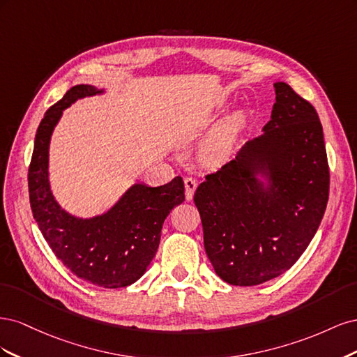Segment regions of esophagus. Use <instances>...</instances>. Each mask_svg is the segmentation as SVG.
<instances>
[{
  "label": "esophagus",
  "mask_w": 357,
  "mask_h": 357,
  "mask_svg": "<svg viewBox=\"0 0 357 357\" xmlns=\"http://www.w3.org/2000/svg\"><path fill=\"white\" fill-rule=\"evenodd\" d=\"M198 186V183L195 178L186 177L185 178V189H186V199L190 201L193 198V193H195V189Z\"/></svg>",
  "instance_id": "34e87169"
}]
</instances>
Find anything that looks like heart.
<instances>
[{
    "mask_svg": "<svg viewBox=\"0 0 357 357\" xmlns=\"http://www.w3.org/2000/svg\"><path fill=\"white\" fill-rule=\"evenodd\" d=\"M247 112L244 109L235 110L226 116L220 125L214 129L210 137L201 146V159L204 164L215 165L228 158L231 150L247 123Z\"/></svg>",
    "mask_w": 357,
    "mask_h": 357,
    "instance_id": "heart-1",
    "label": "heart"
}]
</instances>
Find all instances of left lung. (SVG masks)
Segmentation results:
<instances>
[{
	"instance_id": "left-lung-1",
	"label": "left lung",
	"mask_w": 357,
	"mask_h": 357,
	"mask_svg": "<svg viewBox=\"0 0 357 357\" xmlns=\"http://www.w3.org/2000/svg\"><path fill=\"white\" fill-rule=\"evenodd\" d=\"M274 88L264 134L205 176L193 197L205 253L215 274L234 286H256L287 271L316 235L329 198L319 114L287 83Z\"/></svg>"
}]
</instances>
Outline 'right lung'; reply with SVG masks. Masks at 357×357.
Returning a JSON list of instances; mask_svg holds the SVG:
<instances>
[{"mask_svg": "<svg viewBox=\"0 0 357 357\" xmlns=\"http://www.w3.org/2000/svg\"><path fill=\"white\" fill-rule=\"evenodd\" d=\"M77 84L46 112L36 134L28 169L29 204L52 252L84 282L107 289L135 283L152 262L164 220L185 201V183L172 178L164 186L134 185L113 207L92 219H79L61 208L49 185V144L62 112L84 96L102 93Z\"/></svg>", "mask_w": 357, "mask_h": 357, "instance_id": "add662e5", "label": "right lung"}]
</instances>
